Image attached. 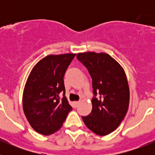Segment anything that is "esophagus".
<instances>
[{
  "mask_svg": "<svg viewBox=\"0 0 155 155\" xmlns=\"http://www.w3.org/2000/svg\"><path fill=\"white\" fill-rule=\"evenodd\" d=\"M79 103H80V102L79 101H78V102H74V105H75V107H78L79 105Z\"/></svg>",
  "mask_w": 155,
  "mask_h": 155,
  "instance_id": "esophagus-1",
  "label": "esophagus"
}]
</instances>
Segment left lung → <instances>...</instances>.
Instances as JSON below:
<instances>
[{"instance_id": "obj_1", "label": "left lung", "mask_w": 155, "mask_h": 155, "mask_svg": "<svg viewBox=\"0 0 155 155\" xmlns=\"http://www.w3.org/2000/svg\"><path fill=\"white\" fill-rule=\"evenodd\" d=\"M77 59L92 79V110L82 116L83 121L94 134L107 135L119 127L128 110L130 90L125 72L107 53H78Z\"/></svg>"}]
</instances>
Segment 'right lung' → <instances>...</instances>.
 Listing matches in <instances>:
<instances>
[{"mask_svg": "<svg viewBox=\"0 0 155 155\" xmlns=\"http://www.w3.org/2000/svg\"><path fill=\"white\" fill-rule=\"evenodd\" d=\"M75 55L47 56L37 63L28 76L23 92V110L31 127L42 135L59 130L72 110L65 97L64 77Z\"/></svg>", "mask_w": 155, "mask_h": 155, "instance_id": "1", "label": "right lung"}]
</instances>
